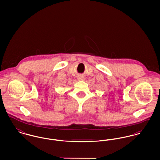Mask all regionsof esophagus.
Masks as SVG:
<instances>
[{
    "label": "esophagus",
    "mask_w": 160,
    "mask_h": 160,
    "mask_svg": "<svg viewBox=\"0 0 160 160\" xmlns=\"http://www.w3.org/2000/svg\"><path fill=\"white\" fill-rule=\"evenodd\" d=\"M78 79L79 81H83V80L84 79V78L83 76H79L78 77Z\"/></svg>",
    "instance_id": "esophagus-1"
}]
</instances>
